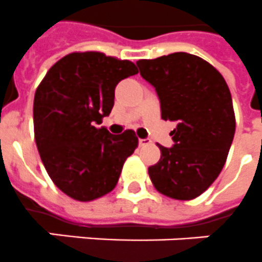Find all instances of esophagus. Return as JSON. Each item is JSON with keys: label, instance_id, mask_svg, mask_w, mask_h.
I'll return each mask as SVG.
<instances>
[{"label": "esophagus", "instance_id": "esophagus-1", "mask_svg": "<svg viewBox=\"0 0 262 262\" xmlns=\"http://www.w3.org/2000/svg\"><path fill=\"white\" fill-rule=\"evenodd\" d=\"M150 142H152V141H150L149 138H140V140H138V144H140V146L149 145Z\"/></svg>", "mask_w": 262, "mask_h": 262}]
</instances>
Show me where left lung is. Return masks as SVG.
Masks as SVG:
<instances>
[{"mask_svg": "<svg viewBox=\"0 0 262 262\" xmlns=\"http://www.w3.org/2000/svg\"><path fill=\"white\" fill-rule=\"evenodd\" d=\"M160 99L161 118L175 121V145L159 144V163L148 168L153 186L176 201H191L215 182L235 133L231 94L221 72L196 55L175 52L137 61Z\"/></svg>", "mask_w": 262, "mask_h": 262, "instance_id": "1", "label": "left lung"}]
</instances>
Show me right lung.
<instances>
[{
    "mask_svg": "<svg viewBox=\"0 0 262 262\" xmlns=\"http://www.w3.org/2000/svg\"><path fill=\"white\" fill-rule=\"evenodd\" d=\"M138 72L135 63L103 52H72L57 60L36 89L35 141L55 186L79 202L114 190L126 159L138 146L135 130L112 135L102 124L114 89Z\"/></svg>",
    "mask_w": 262,
    "mask_h": 262,
    "instance_id": "1",
    "label": "right lung"
}]
</instances>
